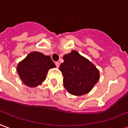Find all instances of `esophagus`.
I'll return each mask as SVG.
<instances>
[{
  "label": "esophagus",
  "mask_w": 128,
  "mask_h": 128,
  "mask_svg": "<svg viewBox=\"0 0 128 128\" xmlns=\"http://www.w3.org/2000/svg\"><path fill=\"white\" fill-rule=\"evenodd\" d=\"M55 64H56V68H59L60 66V63L58 62H55Z\"/></svg>",
  "instance_id": "1"
}]
</instances>
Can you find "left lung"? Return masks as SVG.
I'll use <instances>...</instances> for the list:
<instances>
[{"label":"left lung","instance_id":"obj_1","mask_svg":"<svg viewBox=\"0 0 128 128\" xmlns=\"http://www.w3.org/2000/svg\"><path fill=\"white\" fill-rule=\"evenodd\" d=\"M59 70L63 76V86L70 94L82 96L91 91L100 78L96 66L76 50L63 56Z\"/></svg>","mask_w":128,"mask_h":128}]
</instances>
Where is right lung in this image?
Listing matches in <instances>:
<instances>
[{
    "instance_id": "right-lung-1",
    "label": "right lung",
    "mask_w": 128,
    "mask_h": 128,
    "mask_svg": "<svg viewBox=\"0 0 128 128\" xmlns=\"http://www.w3.org/2000/svg\"><path fill=\"white\" fill-rule=\"evenodd\" d=\"M56 68L51 57L32 52L18 62L17 72L23 84L30 88L39 86L45 80L48 70Z\"/></svg>"
}]
</instances>
